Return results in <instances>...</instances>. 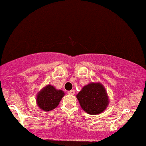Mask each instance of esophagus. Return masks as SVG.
Returning a JSON list of instances; mask_svg holds the SVG:
<instances>
[{
  "instance_id": "esophagus-1",
  "label": "esophagus",
  "mask_w": 146,
  "mask_h": 146,
  "mask_svg": "<svg viewBox=\"0 0 146 146\" xmlns=\"http://www.w3.org/2000/svg\"><path fill=\"white\" fill-rule=\"evenodd\" d=\"M68 94H70V95H74L75 94V91L73 90H70L68 91Z\"/></svg>"
}]
</instances>
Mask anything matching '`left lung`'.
I'll return each instance as SVG.
<instances>
[{
	"label": "left lung",
	"instance_id": "left-lung-1",
	"mask_svg": "<svg viewBox=\"0 0 146 146\" xmlns=\"http://www.w3.org/2000/svg\"><path fill=\"white\" fill-rule=\"evenodd\" d=\"M77 98L82 110L91 115L101 113L109 104L106 90L100 83L84 86L78 94Z\"/></svg>",
	"mask_w": 146,
	"mask_h": 146
}]
</instances>
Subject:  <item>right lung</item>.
Returning a JSON list of instances; mask_svg holds the SVG:
<instances>
[{"label":"right lung","instance_id":"add662e5","mask_svg":"<svg viewBox=\"0 0 146 146\" xmlns=\"http://www.w3.org/2000/svg\"><path fill=\"white\" fill-rule=\"evenodd\" d=\"M64 95V91L57 90L54 86L48 85L38 94L36 102L41 110L48 111L54 110L59 105Z\"/></svg>","mask_w":146,"mask_h":146}]
</instances>
